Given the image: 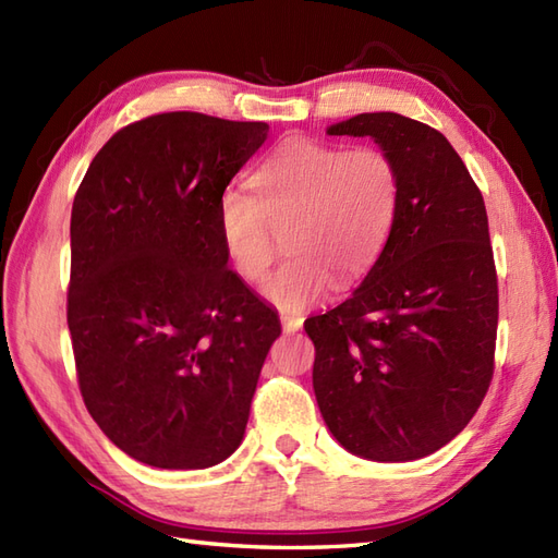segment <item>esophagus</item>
I'll list each match as a JSON object with an SVG mask.
<instances>
[{
  "label": "esophagus",
  "mask_w": 558,
  "mask_h": 558,
  "mask_svg": "<svg viewBox=\"0 0 558 558\" xmlns=\"http://www.w3.org/2000/svg\"><path fill=\"white\" fill-rule=\"evenodd\" d=\"M280 323H282V330L284 332H296L302 328L304 318L300 314H290V311H282L280 314Z\"/></svg>",
  "instance_id": "esophagus-1"
}]
</instances>
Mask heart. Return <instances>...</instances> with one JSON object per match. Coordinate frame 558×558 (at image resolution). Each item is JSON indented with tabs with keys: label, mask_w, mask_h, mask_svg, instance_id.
<instances>
[{
	"label": "heart",
	"mask_w": 558,
	"mask_h": 558,
	"mask_svg": "<svg viewBox=\"0 0 558 558\" xmlns=\"http://www.w3.org/2000/svg\"><path fill=\"white\" fill-rule=\"evenodd\" d=\"M256 194L226 187L218 232L230 266L244 280L266 276L284 232L288 256L264 284L282 308L318 302L335 280L352 288L378 262L399 209V168L380 147L294 137L258 166Z\"/></svg>",
	"instance_id": "b5f03b06"
}]
</instances>
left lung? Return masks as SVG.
I'll return each instance as SVG.
<instances>
[{"mask_svg": "<svg viewBox=\"0 0 558 558\" xmlns=\"http://www.w3.org/2000/svg\"><path fill=\"white\" fill-rule=\"evenodd\" d=\"M328 135L373 137L397 161L390 238L347 302L311 316L314 392L332 437L371 461H413L451 442L495 373L497 268L483 194L447 137L392 111Z\"/></svg>", "mask_w": 558, "mask_h": 558, "instance_id": "obj_1", "label": "left lung"}]
</instances>
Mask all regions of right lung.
<instances>
[{"label": "right lung", "instance_id": "add662e5", "mask_svg": "<svg viewBox=\"0 0 558 558\" xmlns=\"http://www.w3.org/2000/svg\"><path fill=\"white\" fill-rule=\"evenodd\" d=\"M266 135L262 121L149 116L97 151L75 192L66 316L77 385L135 461L209 469L242 442L280 320L228 268L218 197Z\"/></svg>", "mask_w": 558, "mask_h": 558}]
</instances>
